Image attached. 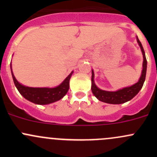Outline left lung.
<instances>
[{
	"label": "left lung",
	"mask_w": 157,
	"mask_h": 157,
	"mask_svg": "<svg viewBox=\"0 0 157 157\" xmlns=\"http://www.w3.org/2000/svg\"><path fill=\"white\" fill-rule=\"evenodd\" d=\"M137 41L138 42L139 46L141 49L142 54H143V70H142L141 76L139 79L138 82L136 83L135 84L132 85L128 87H124L121 90H118L115 92L111 91H105V90H100L96 86L94 83V73L93 71H92V86L91 90L93 92V95L99 99V101H102L103 102H106L109 104H121L128 102V101L132 99L137 93H139L143 86L144 83L145 81L146 78V73H147V59L145 56V52L144 50L143 46L141 45V42L138 39L137 36Z\"/></svg>",
	"instance_id": "obj_1"
}]
</instances>
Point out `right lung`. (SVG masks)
<instances>
[{
    "label": "right lung",
    "mask_w": 157,
    "mask_h": 157,
    "mask_svg": "<svg viewBox=\"0 0 157 157\" xmlns=\"http://www.w3.org/2000/svg\"><path fill=\"white\" fill-rule=\"evenodd\" d=\"M13 80L14 84L17 87L20 94L30 102L35 104L39 105H47V104L52 103L56 101L60 100L62 99L69 90V81L71 79L73 71L66 77L65 80L59 85L54 88H38V87H29L22 85L19 83L17 79L14 77L13 74L12 68H11Z\"/></svg>",
    "instance_id": "obj_1"
}]
</instances>
